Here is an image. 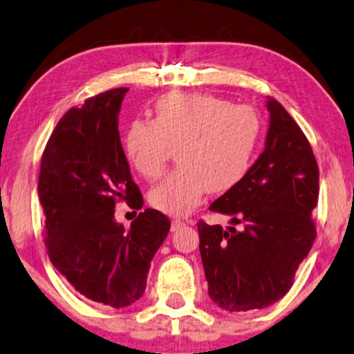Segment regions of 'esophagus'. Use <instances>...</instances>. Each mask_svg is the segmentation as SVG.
<instances>
[{
  "instance_id": "esophagus-1",
  "label": "esophagus",
  "mask_w": 354,
  "mask_h": 354,
  "mask_svg": "<svg viewBox=\"0 0 354 354\" xmlns=\"http://www.w3.org/2000/svg\"><path fill=\"white\" fill-rule=\"evenodd\" d=\"M181 226H184V221H181V220H173L171 221V231H178V229Z\"/></svg>"
}]
</instances>
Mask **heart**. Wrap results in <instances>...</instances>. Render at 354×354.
Masks as SVG:
<instances>
[{
	"label": "heart",
	"mask_w": 354,
	"mask_h": 354,
	"mask_svg": "<svg viewBox=\"0 0 354 354\" xmlns=\"http://www.w3.org/2000/svg\"><path fill=\"white\" fill-rule=\"evenodd\" d=\"M261 136L260 115L207 93H170L153 106V120L129 122L123 151L139 175L158 178L170 146L179 167L149 192L156 210L184 216L207 189L225 192L247 175Z\"/></svg>",
	"instance_id": "b5f03b06"
}]
</instances>
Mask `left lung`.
<instances>
[{"label":"left lung","mask_w":354,"mask_h":354,"mask_svg":"<svg viewBox=\"0 0 354 354\" xmlns=\"http://www.w3.org/2000/svg\"><path fill=\"white\" fill-rule=\"evenodd\" d=\"M266 109L265 151L210 205L231 218V226L197 223L208 295L227 311L260 310L286 295L316 239L311 212L319 170L313 149L276 99L268 97Z\"/></svg>","instance_id":"left-lung-1"}]
</instances>
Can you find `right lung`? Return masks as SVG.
Returning a JSON list of instances; mask_svg holds the SVG:
<instances>
[{
	"instance_id": "1",
	"label": "right lung",
	"mask_w": 354,
	"mask_h": 354,
	"mask_svg": "<svg viewBox=\"0 0 354 354\" xmlns=\"http://www.w3.org/2000/svg\"><path fill=\"white\" fill-rule=\"evenodd\" d=\"M128 88L86 99L59 120L44 149L38 197L49 260L78 293L123 308L142 297L149 268L168 236L170 220L146 208L129 229L115 221V205L142 208L118 133Z\"/></svg>"
}]
</instances>
